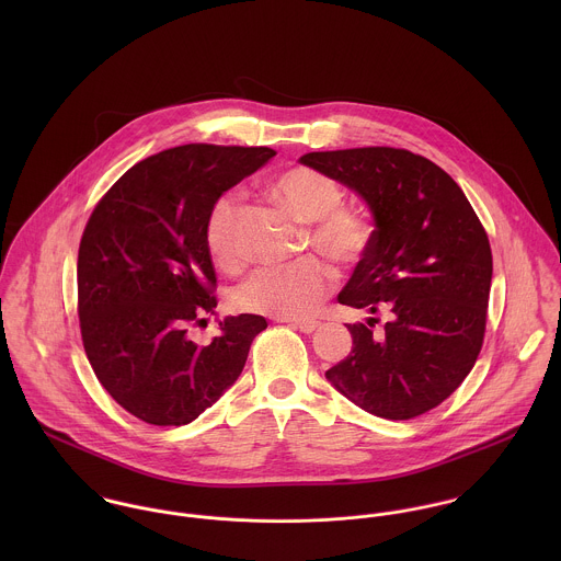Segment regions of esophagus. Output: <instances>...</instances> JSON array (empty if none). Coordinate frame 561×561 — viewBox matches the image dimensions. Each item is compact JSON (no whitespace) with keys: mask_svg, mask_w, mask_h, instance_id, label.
Returning a JSON list of instances; mask_svg holds the SVG:
<instances>
[{"mask_svg":"<svg viewBox=\"0 0 561 561\" xmlns=\"http://www.w3.org/2000/svg\"><path fill=\"white\" fill-rule=\"evenodd\" d=\"M287 321V323H291V325H296V328H300L302 332H307V334H311V332H316L318 328H320V321L313 320H280Z\"/></svg>","mask_w":561,"mask_h":561,"instance_id":"esophagus-1","label":"esophagus"}]
</instances>
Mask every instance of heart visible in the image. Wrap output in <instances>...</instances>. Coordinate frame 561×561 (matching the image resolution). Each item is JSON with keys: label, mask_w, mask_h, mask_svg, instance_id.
<instances>
[{"label": "heart", "mask_w": 561, "mask_h": 561, "mask_svg": "<svg viewBox=\"0 0 561 561\" xmlns=\"http://www.w3.org/2000/svg\"><path fill=\"white\" fill-rule=\"evenodd\" d=\"M270 192L302 222H309V243L339 263L358 261L371 243V220L354 207H345L336 179L309 165L278 172ZM240 194L220 196L205 225V243L216 265L229 274L245 263L240 238ZM334 270L316 256L283 267H263L233 291V305L245 313L285 320L307 318L332 289Z\"/></svg>", "instance_id": "1"}]
</instances>
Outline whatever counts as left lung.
<instances>
[{
    "label": "left lung",
    "instance_id": "1",
    "mask_svg": "<svg viewBox=\"0 0 561 561\" xmlns=\"http://www.w3.org/2000/svg\"><path fill=\"white\" fill-rule=\"evenodd\" d=\"M300 163L356 192L374 236L339 302L391 311L347 323L352 352L325 371L363 410L403 421L447 400L480 356L492 252L460 185L434 161L403 149L365 147L307 153Z\"/></svg>",
    "mask_w": 561,
    "mask_h": 561
}]
</instances>
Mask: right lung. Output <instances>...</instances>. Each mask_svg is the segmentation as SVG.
Masks as SVG:
<instances>
[{
	"instance_id": "add662e5",
	"label": "right lung",
	"mask_w": 561,
	"mask_h": 561,
	"mask_svg": "<svg viewBox=\"0 0 561 561\" xmlns=\"http://www.w3.org/2000/svg\"><path fill=\"white\" fill-rule=\"evenodd\" d=\"M276 156L267 147L183 145L129 168L99 201L78 256L81 341L103 389L151 425H185L240 378L261 316L187 336L218 300L205 243L214 203Z\"/></svg>"
}]
</instances>
